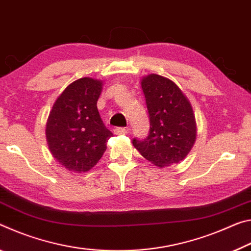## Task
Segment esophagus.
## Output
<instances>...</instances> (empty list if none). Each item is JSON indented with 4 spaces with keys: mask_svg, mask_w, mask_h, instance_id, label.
Instances as JSON below:
<instances>
[{
    "mask_svg": "<svg viewBox=\"0 0 251 251\" xmlns=\"http://www.w3.org/2000/svg\"><path fill=\"white\" fill-rule=\"evenodd\" d=\"M113 132H114V134H117V135H121V134L128 133V130L125 129V128H116L113 130Z\"/></svg>",
    "mask_w": 251,
    "mask_h": 251,
    "instance_id": "34e87169",
    "label": "esophagus"
}]
</instances>
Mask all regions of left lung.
Instances as JSON below:
<instances>
[{"label": "left lung", "instance_id": "left-lung-1", "mask_svg": "<svg viewBox=\"0 0 251 251\" xmlns=\"http://www.w3.org/2000/svg\"><path fill=\"white\" fill-rule=\"evenodd\" d=\"M150 119L149 135L133 146L158 168L169 167L187 157L197 138L194 109L181 89L166 76L151 73L141 79Z\"/></svg>", "mask_w": 251, "mask_h": 251}]
</instances>
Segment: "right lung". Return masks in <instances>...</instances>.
Segmentation results:
<instances>
[{"label": "right lung", "mask_w": 251, "mask_h": 251, "mask_svg": "<svg viewBox=\"0 0 251 251\" xmlns=\"http://www.w3.org/2000/svg\"><path fill=\"white\" fill-rule=\"evenodd\" d=\"M103 81L81 77L60 94L49 114L45 135L51 153L65 169L76 174L96 166L112 137L97 108Z\"/></svg>", "instance_id": "1"}]
</instances>
